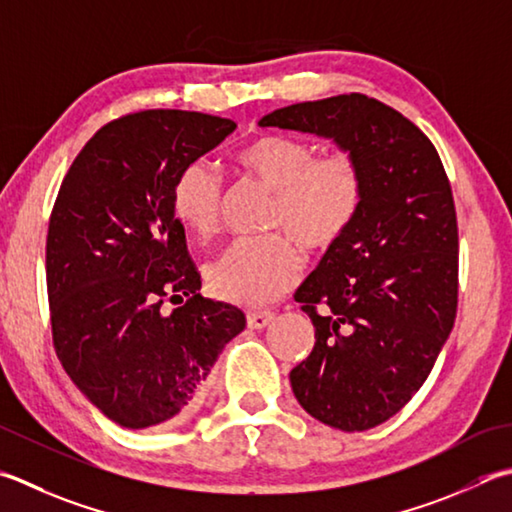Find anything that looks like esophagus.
Segmentation results:
<instances>
[{
    "mask_svg": "<svg viewBox=\"0 0 512 512\" xmlns=\"http://www.w3.org/2000/svg\"><path fill=\"white\" fill-rule=\"evenodd\" d=\"M273 317H275V313H270V310H253V313L246 315V322H248V328L259 330L273 322Z\"/></svg>",
    "mask_w": 512,
    "mask_h": 512,
    "instance_id": "obj_1",
    "label": "esophagus"
}]
</instances>
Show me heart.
Instances as JSON below:
<instances>
[{
    "label": "heart",
    "mask_w": 512,
    "mask_h": 512,
    "mask_svg": "<svg viewBox=\"0 0 512 512\" xmlns=\"http://www.w3.org/2000/svg\"><path fill=\"white\" fill-rule=\"evenodd\" d=\"M237 162L273 190L266 226L284 228L308 248H328L346 233L362 202V170L348 153L317 157L315 146L264 135L237 153ZM222 177L204 159L190 162L173 186V213L190 235L210 237L219 224ZM304 259L284 233L239 237L206 268L217 297L264 306L293 286Z\"/></svg>",
    "instance_id": "obj_1"
}]
</instances>
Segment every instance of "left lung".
Listing matches in <instances>:
<instances>
[{"instance_id": "left-lung-1", "label": "left lung", "mask_w": 512, "mask_h": 512, "mask_svg": "<svg viewBox=\"0 0 512 512\" xmlns=\"http://www.w3.org/2000/svg\"><path fill=\"white\" fill-rule=\"evenodd\" d=\"M259 126L333 139L362 170L353 224L295 293L315 346L290 386L326 426L375 428L422 388L455 324L457 215L442 159L410 119L359 93L277 108Z\"/></svg>"}]
</instances>
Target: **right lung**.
<instances>
[{
    "label": "right lung",
    "mask_w": 512,
    "mask_h": 512,
    "mask_svg": "<svg viewBox=\"0 0 512 512\" xmlns=\"http://www.w3.org/2000/svg\"><path fill=\"white\" fill-rule=\"evenodd\" d=\"M237 128L190 110H142L99 128L59 188L46 237L50 326L73 384L124 428L184 419L239 308L199 295L173 186ZM166 301L182 303L170 314Z\"/></svg>",
    "instance_id": "add662e5"
}]
</instances>
